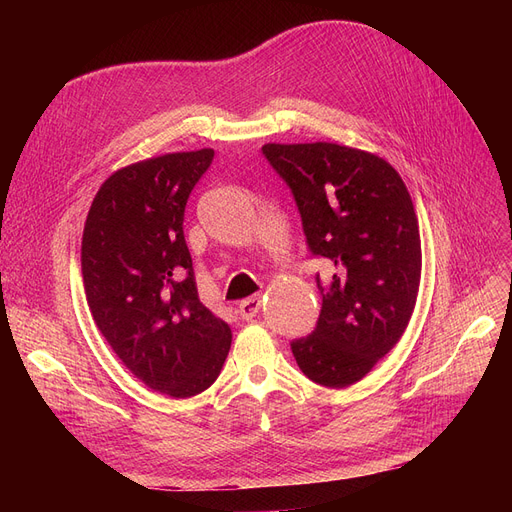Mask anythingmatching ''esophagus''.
<instances>
[{
	"mask_svg": "<svg viewBox=\"0 0 512 512\" xmlns=\"http://www.w3.org/2000/svg\"><path fill=\"white\" fill-rule=\"evenodd\" d=\"M261 297H251V299H245L242 301L240 305H238V315L242 317V319H253L257 313H259V309H261Z\"/></svg>",
	"mask_w": 512,
	"mask_h": 512,
	"instance_id": "1",
	"label": "esophagus"
}]
</instances>
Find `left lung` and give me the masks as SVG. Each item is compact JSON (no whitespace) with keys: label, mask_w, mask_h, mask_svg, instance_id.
<instances>
[{"label":"left lung","mask_w":512,"mask_h":512,"mask_svg":"<svg viewBox=\"0 0 512 512\" xmlns=\"http://www.w3.org/2000/svg\"><path fill=\"white\" fill-rule=\"evenodd\" d=\"M265 159L297 201L311 255L324 257L315 330L290 348L315 384L346 388L405 334L421 280L411 195L386 159L336 143H267Z\"/></svg>","instance_id":"8db88e82"}]
</instances>
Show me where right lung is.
Instances as JSON below:
<instances>
[{"mask_svg":"<svg viewBox=\"0 0 512 512\" xmlns=\"http://www.w3.org/2000/svg\"><path fill=\"white\" fill-rule=\"evenodd\" d=\"M213 149L126 166L97 191L83 232V282L95 326L151 390L188 398L222 371L232 332L197 292L184 240L188 195Z\"/></svg>","mask_w":512,"mask_h":512,"instance_id":"add662e5","label":"right lung"}]
</instances>
